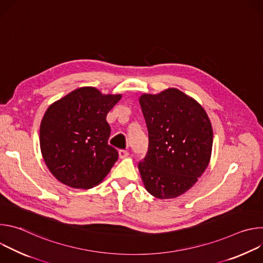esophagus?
<instances>
[{"label": "esophagus", "instance_id": "obj_1", "mask_svg": "<svg viewBox=\"0 0 263 263\" xmlns=\"http://www.w3.org/2000/svg\"><path fill=\"white\" fill-rule=\"evenodd\" d=\"M119 155H120V158H126L129 156V152L126 151V149H120L119 151Z\"/></svg>", "mask_w": 263, "mask_h": 263}]
</instances>
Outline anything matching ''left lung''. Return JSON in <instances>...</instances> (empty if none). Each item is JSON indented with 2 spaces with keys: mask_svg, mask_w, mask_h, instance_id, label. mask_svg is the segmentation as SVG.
Returning <instances> with one entry per match:
<instances>
[{
  "mask_svg": "<svg viewBox=\"0 0 263 263\" xmlns=\"http://www.w3.org/2000/svg\"><path fill=\"white\" fill-rule=\"evenodd\" d=\"M148 146L138 168L146 191L172 199L189 191L208 166L213 132L205 110L176 88L139 99Z\"/></svg>",
  "mask_w": 263,
  "mask_h": 263,
  "instance_id": "1",
  "label": "left lung"
}]
</instances>
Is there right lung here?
<instances>
[{"instance_id": "obj_1", "label": "right lung", "mask_w": 263, "mask_h": 263, "mask_svg": "<svg viewBox=\"0 0 263 263\" xmlns=\"http://www.w3.org/2000/svg\"><path fill=\"white\" fill-rule=\"evenodd\" d=\"M121 98L81 87L48 108L41 125V148L47 166L61 183L92 189L114 166L119 152L108 143L111 129L106 117Z\"/></svg>"}]
</instances>
